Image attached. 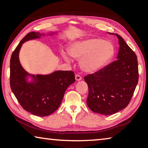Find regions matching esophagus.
I'll use <instances>...</instances> for the list:
<instances>
[{
  "mask_svg": "<svg viewBox=\"0 0 148 148\" xmlns=\"http://www.w3.org/2000/svg\"><path fill=\"white\" fill-rule=\"evenodd\" d=\"M75 78H76V81H80V80H81V79H82V77L81 76H80V75L76 74V76H75Z\"/></svg>",
  "mask_w": 148,
  "mask_h": 148,
  "instance_id": "34e87169",
  "label": "esophagus"
}]
</instances>
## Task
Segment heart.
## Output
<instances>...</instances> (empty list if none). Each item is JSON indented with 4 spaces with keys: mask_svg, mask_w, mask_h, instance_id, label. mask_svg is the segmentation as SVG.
<instances>
[{
    "mask_svg": "<svg viewBox=\"0 0 148 148\" xmlns=\"http://www.w3.org/2000/svg\"><path fill=\"white\" fill-rule=\"evenodd\" d=\"M74 58L82 59L80 66L84 71L94 73L106 66L113 58V44L99 38L75 42L69 49Z\"/></svg>",
    "mask_w": 148,
    "mask_h": 148,
    "instance_id": "obj_1",
    "label": "heart"
}]
</instances>
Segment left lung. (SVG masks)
<instances>
[{"instance_id":"8db88e82","label":"left lung","mask_w":148,"mask_h":148,"mask_svg":"<svg viewBox=\"0 0 148 148\" xmlns=\"http://www.w3.org/2000/svg\"><path fill=\"white\" fill-rule=\"evenodd\" d=\"M115 34L119 45L117 59L84 77L89 87L87 106L95 113L106 116L128 106L138 82L136 55L119 35Z\"/></svg>"}]
</instances>
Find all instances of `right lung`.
<instances>
[{
    "label": "right lung",
    "instance_id": "add662e5",
    "mask_svg": "<svg viewBox=\"0 0 148 148\" xmlns=\"http://www.w3.org/2000/svg\"><path fill=\"white\" fill-rule=\"evenodd\" d=\"M42 35L40 32H29L13 51L10 59V84L15 97L25 110L34 116L44 117L53 114L59 107L65 91L75 82V75L71 71H58L49 75L35 76L22 68L19 60L22 44ZM27 75L33 77L34 82L28 83L26 81Z\"/></svg>",
    "mask_w": 148,
    "mask_h": 148
}]
</instances>
